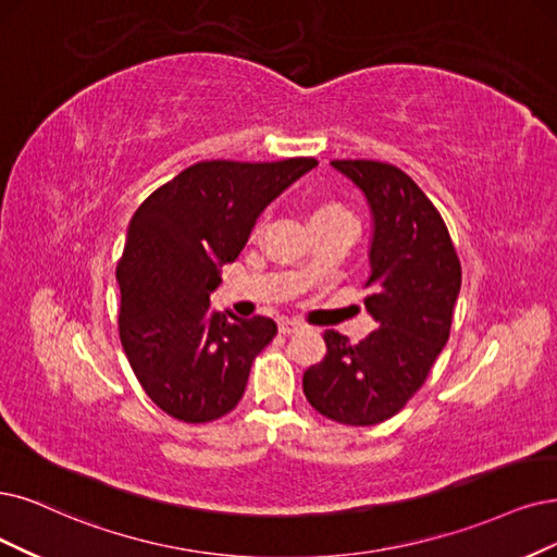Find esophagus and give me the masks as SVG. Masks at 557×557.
<instances>
[{
    "label": "esophagus",
    "instance_id": "1",
    "mask_svg": "<svg viewBox=\"0 0 557 557\" xmlns=\"http://www.w3.org/2000/svg\"><path fill=\"white\" fill-rule=\"evenodd\" d=\"M280 333L282 335H294V333H298V331H302V323L300 321H296V319H282L280 323Z\"/></svg>",
    "mask_w": 557,
    "mask_h": 557
}]
</instances>
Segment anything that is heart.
Instances as JSON below:
<instances>
[{"label": "heart", "mask_w": 557, "mask_h": 557, "mask_svg": "<svg viewBox=\"0 0 557 557\" xmlns=\"http://www.w3.org/2000/svg\"><path fill=\"white\" fill-rule=\"evenodd\" d=\"M337 211H346V209H344V206H339V203H333V201H331V203H321L314 215H319V213H337Z\"/></svg>", "instance_id": "heart-1"}]
</instances>
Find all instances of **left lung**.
Wrapping results in <instances>:
<instances>
[{
	"instance_id": "1",
	"label": "left lung",
	"mask_w": 557,
	"mask_h": 557,
	"mask_svg": "<svg viewBox=\"0 0 557 557\" xmlns=\"http://www.w3.org/2000/svg\"><path fill=\"white\" fill-rule=\"evenodd\" d=\"M372 211L367 312L379 327L360 344L325 331L327 354L302 376V393L339 424H379L406 406L449 339L461 263L436 206L389 162L333 160Z\"/></svg>"
}]
</instances>
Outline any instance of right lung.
Masks as SVG:
<instances>
[{
    "label": "right lung",
    "mask_w": 557,
    "mask_h": 557,
    "mask_svg": "<svg viewBox=\"0 0 557 557\" xmlns=\"http://www.w3.org/2000/svg\"><path fill=\"white\" fill-rule=\"evenodd\" d=\"M317 164L195 162L135 211L116 265L119 337L144 393L168 416L213 422L240 401L277 325L265 317L230 321L209 296L265 206Z\"/></svg>",
    "instance_id": "1"
}]
</instances>
